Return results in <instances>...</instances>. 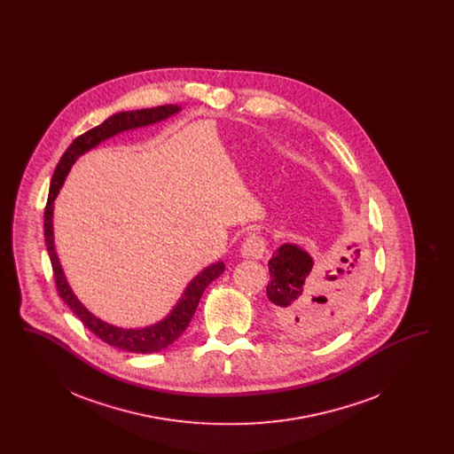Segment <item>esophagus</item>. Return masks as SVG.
<instances>
[{
    "label": "esophagus",
    "instance_id": "34e87169",
    "mask_svg": "<svg viewBox=\"0 0 454 454\" xmlns=\"http://www.w3.org/2000/svg\"><path fill=\"white\" fill-rule=\"evenodd\" d=\"M267 252L265 239L259 235H252L247 238L241 245V255L247 259H262Z\"/></svg>",
    "mask_w": 454,
    "mask_h": 454
}]
</instances>
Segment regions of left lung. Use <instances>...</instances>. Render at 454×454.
<instances>
[{"label": "left lung", "instance_id": "left-lung-1", "mask_svg": "<svg viewBox=\"0 0 454 454\" xmlns=\"http://www.w3.org/2000/svg\"><path fill=\"white\" fill-rule=\"evenodd\" d=\"M352 250V247H347ZM359 248L342 257L335 270L315 269L313 257L296 243H282L269 260L267 298L278 325L291 335L309 337L344 324L363 279Z\"/></svg>", "mask_w": 454, "mask_h": 454}]
</instances>
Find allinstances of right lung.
I'll return each mask as SVG.
<instances>
[{
    "mask_svg": "<svg viewBox=\"0 0 454 454\" xmlns=\"http://www.w3.org/2000/svg\"><path fill=\"white\" fill-rule=\"evenodd\" d=\"M180 110L182 107H178V106H161V107L119 112V114L110 115L100 126L87 130L85 134L78 136L71 143V146L61 156L58 167L54 170V175H52V180H51L47 206H45V213H43V237H45V245H47L49 259L52 263L54 279H56L59 296L71 308V311L80 318V322L87 326L88 330H91L98 339H102L108 346L122 348L126 352L153 354L165 347L172 346L173 342L185 332V328L191 324L195 309H197V304L200 301V296L206 291V287L224 272V262L217 260L215 263L204 267L195 278H192V281L185 286L178 301L173 304L170 313L165 318H161L160 322L148 325V326H139V328H124V326L108 324L106 320L95 317L87 306L76 298V294L73 293L69 282L66 279L65 270L61 267V262L56 254V247H54V224H52L54 200L59 194L71 167L76 163V160L80 156H83L85 153L97 148L100 143L107 141L121 132L139 129V128H146V126H152L156 122H161L175 114H178Z\"/></svg>",
    "mask_w": 454,
    "mask_h": 454,
    "instance_id": "right-lung-1",
    "label": "right lung"
}]
</instances>
